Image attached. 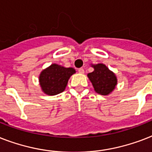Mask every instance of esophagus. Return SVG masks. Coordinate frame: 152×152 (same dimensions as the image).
Instances as JSON below:
<instances>
[{
    "instance_id": "obj_1",
    "label": "esophagus",
    "mask_w": 152,
    "mask_h": 152,
    "mask_svg": "<svg viewBox=\"0 0 152 152\" xmlns=\"http://www.w3.org/2000/svg\"><path fill=\"white\" fill-rule=\"evenodd\" d=\"M78 72H79L80 74H84V69H83V68H79V69H78Z\"/></svg>"
}]
</instances>
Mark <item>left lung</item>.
Returning <instances> with one entry per match:
<instances>
[{
	"mask_svg": "<svg viewBox=\"0 0 152 152\" xmlns=\"http://www.w3.org/2000/svg\"><path fill=\"white\" fill-rule=\"evenodd\" d=\"M94 70L88 74V77L92 82L94 90L101 95H108L113 91L117 79L115 74L103 63L92 65Z\"/></svg>",
	"mask_w": 152,
	"mask_h": 152,
	"instance_id": "left-lung-1",
	"label": "left lung"
}]
</instances>
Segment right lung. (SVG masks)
Instances as JSON below:
<instances>
[{"label": "right lung", "mask_w": 152, "mask_h": 152, "mask_svg": "<svg viewBox=\"0 0 152 152\" xmlns=\"http://www.w3.org/2000/svg\"><path fill=\"white\" fill-rule=\"evenodd\" d=\"M76 72L72 67L66 68L58 64H51L43 70L39 77L41 89L48 95H56L63 92L70 76Z\"/></svg>", "instance_id": "add662e5"}]
</instances>
